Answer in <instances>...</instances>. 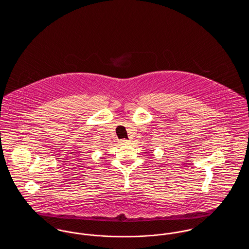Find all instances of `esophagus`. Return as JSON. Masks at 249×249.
Masks as SVG:
<instances>
[{"instance_id": "1", "label": "esophagus", "mask_w": 249, "mask_h": 249, "mask_svg": "<svg viewBox=\"0 0 249 249\" xmlns=\"http://www.w3.org/2000/svg\"><path fill=\"white\" fill-rule=\"evenodd\" d=\"M129 142H130V141H128V140H126V139H122V140L119 141V143H120V144H128Z\"/></svg>"}]
</instances>
